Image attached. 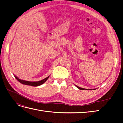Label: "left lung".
I'll list each match as a JSON object with an SVG mask.
<instances>
[{"label": "left lung", "mask_w": 123, "mask_h": 123, "mask_svg": "<svg viewBox=\"0 0 123 123\" xmlns=\"http://www.w3.org/2000/svg\"><path fill=\"white\" fill-rule=\"evenodd\" d=\"M76 86L79 88V89H80V90H87V89H84V88H80V87H78V86ZM95 90V89H94Z\"/></svg>", "instance_id": "1"}]
</instances>
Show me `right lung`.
<instances>
[{
  "instance_id": "1",
  "label": "right lung",
  "mask_w": 123,
  "mask_h": 123,
  "mask_svg": "<svg viewBox=\"0 0 123 123\" xmlns=\"http://www.w3.org/2000/svg\"><path fill=\"white\" fill-rule=\"evenodd\" d=\"M49 77V76H48L46 78V79H43L42 80H40V81H33H33H25V80H20V79H18L17 77H16V76H15V79L20 83L24 84V85H26L32 86H38L42 85L48 79Z\"/></svg>"
}]
</instances>
